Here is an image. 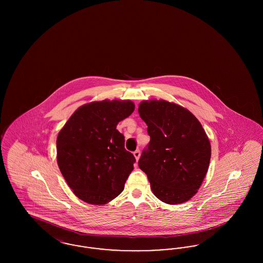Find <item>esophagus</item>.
<instances>
[{"mask_svg": "<svg viewBox=\"0 0 263 263\" xmlns=\"http://www.w3.org/2000/svg\"><path fill=\"white\" fill-rule=\"evenodd\" d=\"M133 155H134V157H135V159H136V161H138L139 159H140V151L136 150L134 153H133Z\"/></svg>", "mask_w": 263, "mask_h": 263, "instance_id": "esophagus-1", "label": "esophagus"}]
</instances>
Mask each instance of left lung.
I'll list each match as a JSON object with an SVG mask.
<instances>
[{
  "label": "left lung",
  "mask_w": 263,
  "mask_h": 263,
  "mask_svg": "<svg viewBox=\"0 0 263 263\" xmlns=\"http://www.w3.org/2000/svg\"><path fill=\"white\" fill-rule=\"evenodd\" d=\"M138 112L151 138L138 164L153 193L172 205L191 199L211 159L210 141L199 120L187 108L163 100H143Z\"/></svg>",
  "instance_id": "1"
}]
</instances>
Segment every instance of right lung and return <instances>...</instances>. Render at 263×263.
Segmentation results:
<instances>
[{"instance_id":"right-lung-1","label":"right lung","mask_w":263,"mask_h":263,"mask_svg":"<svg viewBox=\"0 0 263 263\" xmlns=\"http://www.w3.org/2000/svg\"><path fill=\"white\" fill-rule=\"evenodd\" d=\"M134 109L129 100L91 101L80 106L60 130L57 163L81 200L103 205L123 191L136 160L125 150L116 126Z\"/></svg>"}]
</instances>
